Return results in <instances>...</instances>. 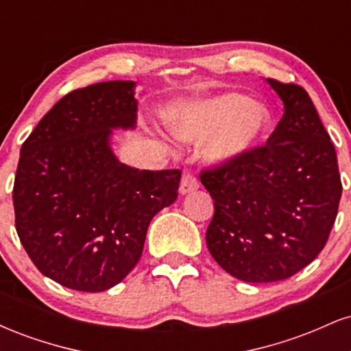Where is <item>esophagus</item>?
I'll return each mask as SVG.
<instances>
[{
  "instance_id": "esophagus-1",
  "label": "esophagus",
  "mask_w": 351,
  "mask_h": 351,
  "mask_svg": "<svg viewBox=\"0 0 351 351\" xmlns=\"http://www.w3.org/2000/svg\"><path fill=\"white\" fill-rule=\"evenodd\" d=\"M199 188L198 184V180L195 178L193 175H184L183 178H181V183H180V195H189V193L196 191V189Z\"/></svg>"
}]
</instances>
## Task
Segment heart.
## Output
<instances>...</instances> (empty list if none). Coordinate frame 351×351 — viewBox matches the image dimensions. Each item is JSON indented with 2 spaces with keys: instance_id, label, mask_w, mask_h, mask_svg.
Masks as SVG:
<instances>
[{
  "instance_id": "obj_1",
  "label": "heart",
  "mask_w": 351,
  "mask_h": 351,
  "mask_svg": "<svg viewBox=\"0 0 351 351\" xmlns=\"http://www.w3.org/2000/svg\"><path fill=\"white\" fill-rule=\"evenodd\" d=\"M170 132L184 143H201V156L216 168L247 158L274 127L271 108L236 92L215 95L180 108L171 117Z\"/></svg>"
}]
</instances>
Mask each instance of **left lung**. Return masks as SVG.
I'll return each instance as SVG.
<instances>
[{
	"label": "left lung",
	"instance_id": "1",
	"mask_svg": "<svg viewBox=\"0 0 351 351\" xmlns=\"http://www.w3.org/2000/svg\"><path fill=\"white\" fill-rule=\"evenodd\" d=\"M284 117L265 147L231 167L201 173L215 199L211 256L244 282L293 276L320 254L341 198L335 147L304 88L265 79Z\"/></svg>",
	"mask_w": 351,
	"mask_h": 351
}]
</instances>
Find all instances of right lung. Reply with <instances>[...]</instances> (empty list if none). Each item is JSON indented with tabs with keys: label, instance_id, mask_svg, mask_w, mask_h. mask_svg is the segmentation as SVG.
<instances>
[{
	"label": "right lung",
	"instance_id": "obj_1",
	"mask_svg": "<svg viewBox=\"0 0 351 351\" xmlns=\"http://www.w3.org/2000/svg\"><path fill=\"white\" fill-rule=\"evenodd\" d=\"M134 80H108L62 97L23 143L16 231L39 272L64 287L102 292L142 256L150 221L178 196L180 170L148 171L114 152V130H135Z\"/></svg>",
	"mask_w": 351,
	"mask_h": 351
}]
</instances>
